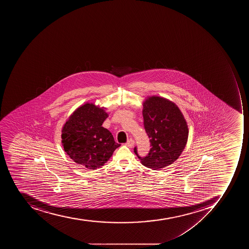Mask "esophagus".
I'll return each instance as SVG.
<instances>
[{
	"mask_svg": "<svg viewBox=\"0 0 249 249\" xmlns=\"http://www.w3.org/2000/svg\"><path fill=\"white\" fill-rule=\"evenodd\" d=\"M125 145H127V147H129V148H132L135 145V141H134L133 139H129V140H127V142L125 143Z\"/></svg>",
	"mask_w": 249,
	"mask_h": 249,
	"instance_id": "esophagus-1",
	"label": "esophagus"
}]
</instances>
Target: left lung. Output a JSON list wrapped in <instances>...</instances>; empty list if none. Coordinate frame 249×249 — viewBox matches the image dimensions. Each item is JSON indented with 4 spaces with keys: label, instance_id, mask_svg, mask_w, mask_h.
<instances>
[{
    "label": "left lung",
    "instance_id": "left-lung-1",
    "mask_svg": "<svg viewBox=\"0 0 249 249\" xmlns=\"http://www.w3.org/2000/svg\"><path fill=\"white\" fill-rule=\"evenodd\" d=\"M144 127L151 143L146 157L134 152L142 165L160 170L172 164L184 150L188 138L186 121L175 103L160 96H149L143 102Z\"/></svg>",
    "mask_w": 249,
    "mask_h": 249
}]
</instances>
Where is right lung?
Returning <instances> with one entry per match:
<instances>
[{
    "label": "right lung",
    "mask_w": 249,
    "mask_h": 249,
    "mask_svg": "<svg viewBox=\"0 0 249 249\" xmlns=\"http://www.w3.org/2000/svg\"><path fill=\"white\" fill-rule=\"evenodd\" d=\"M105 108L87 103L77 108L62 127V145L77 164L89 170L104 166L120 144L103 127L108 117Z\"/></svg>",
    "instance_id": "1"
}]
</instances>
